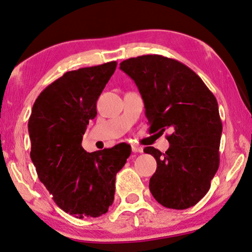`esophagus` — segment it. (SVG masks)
<instances>
[{"label": "esophagus", "instance_id": "1", "mask_svg": "<svg viewBox=\"0 0 252 252\" xmlns=\"http://www.w3.org/2000/svg\"><path fill=\"white\" fill-rule=\"evenodd\" d=\"M142 151H143V148L139 147V146H132V152H134V153H136V152L141 153Z\"/></svg>", "mask_w": 252, "mask_h": 252}]
</instances>
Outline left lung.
<instances>
[{
    "label": "left lung",
    "mask_w": 252,
    "mask_h": 252,
    "mask_svg": "<svg viewBox=\"0 0 252 252\" xmlns=\"http://www.w3.org/2000/svg\"><path fill=\"white\" fill-rule=\"evenodd\" d=\"M141 94L151 129L167 135L165 153L147 147L157 160L149 188L158 202L170 209H188L210 189L219 168L222 123L218 102L203 81L177 60L149 54L120 63Z\"/></svg>",
    "instance_id": "1"
}]
</instances>
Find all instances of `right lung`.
Listing matches in <instances>:
<instances>
[{
	"label": "right lung",
	"mask_w": 252,
	"mask_h": 252,
	"mask_svg": "<svg viewBox=\"0 0 252 252\" xmlns=\"http://www.w3.org/2000/svg\"><path fill=\"white\" fill-rule=\"evenodd\" d=\"M116 67L112 61L66 72L40 93L29 119L30 156L40 181L63 211L79 219L108 212L117 173L131 155L126 143L91 153L81 146Z\"/></svg>",
	"instance_id": "right-lung-1"
}]
</instances>
